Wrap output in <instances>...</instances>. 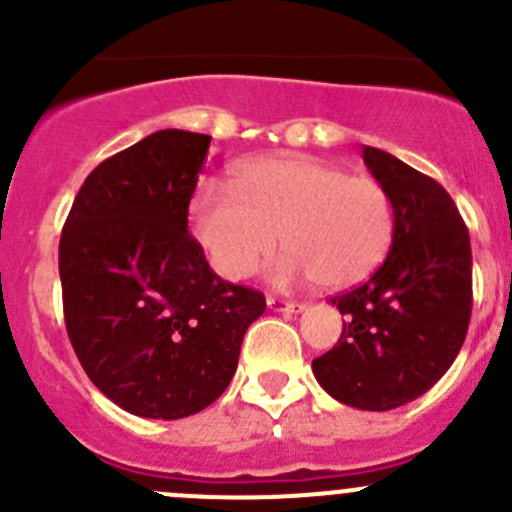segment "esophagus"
Segmentation results:
<instances>
[{"label": "esophagus", "mask_w": 512, "mask_h": 512, "mask_svg": "<svg viewBox=\"0 0 512 512\" xmlns=\"http://www.w3.org/2000/svg\"><path fill=\"white\" fill-rule=\"evenodd\" d=\"M267 307L275 309V312L297 314V312H302L304 304L302 302H287V299H277V297H267Z\"/></svg>", "instance_id": "1"}]
</instances>
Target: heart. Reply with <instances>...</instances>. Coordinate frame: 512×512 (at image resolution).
Wrapping results in <instances>:
<instances>
[{
    "instance_id": "b5f03b06",
    "label": "heart",
    "mask_w": 512,
    "mask_h": 512,
    "mask_svg": "<svg viewBox=\"0 0 512 512\" xmlns=\"http://www.w3.org/2000/svg\"><path fill=\"white\" fill-rule=\"evenodd\" d=\"M230 189L203 185L190 200L195 240L230 282L247 280L282 235L289 250L272 265L275 285L352 287L384 262L394 240V205L384 185L324 160H247L232 173Z\"/></svg>"
}]
</instances>
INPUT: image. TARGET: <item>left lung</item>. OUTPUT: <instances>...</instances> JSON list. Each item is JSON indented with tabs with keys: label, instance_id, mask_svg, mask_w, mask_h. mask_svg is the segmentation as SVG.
Here are the masks:
<instances>
[{
	"label": "left lung",
	"instance_id": "obj_1",
	"mask_svg": "<svg viewBox=\"0 0 512 512\" xmlns=\"http://www.w3.org/2000/svg\"><path fill=\"white\" fill-rule=\"evenodd\" d=\"M364 163L394 205V240L364 285L329 299L347 322L312 371L342 404L391 411L426 394L461 352L473 304L471 237L436 180L371 146Z\"/></svg>",
	"mask_w": 512,
	"mask_h": 512
}]
</instances>
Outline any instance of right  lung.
<instances>
[{
	"label": "right lung",
	"mask_w": 512,
	"mask_h": 512,
	"mask_svg": "<svg viewBox=\"0 0 512 512\" xmlns=\"http://www.w3.org/2000/svg\"><path fill=\"white\" fill-rule=\"evenodd\" d=\"M210 136L165 128L106 158L59 242L71 347L103 396L143 418L193 416L232 381L265 297L210 270L188 205Z\"/></svg>",
	"instance_id": "right-lung-1"
}]
</instances>
